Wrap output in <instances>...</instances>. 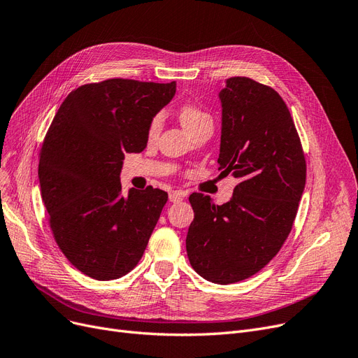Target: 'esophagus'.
Segmentation results:
<instances>
[{"instance_id":"34e87169","label":"esophagus","mask_w":358,"mask_h":358,"mask_svg":"<svg viewBox=\"0 0 358 358\" xmlns=\"http://www.w3.org/2000/svg\"><path fill=\"white\" fill-rule=\"evenodd\" d=\"M184 192H181V190H174V192H171L169 193V200L173 201V203H178V201H181L182 199H184Z\"/></svg>"}]
</instances>
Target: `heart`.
<instances>
[{
  "label": "heart",
  "mask_w": 358,
  "mask_h": 358,
  "mask_svg": "<svg viewBox=\"0 0 358 358\" xmlns=\"http://www.w3.org/2000/svg\"><path fill=\"white\" fill-rule=\"evenodd\" d=\"M178 118L181 121V124L184 126V129L187 130L190 134L193 131H196L197 129H200L201 126H206V124H212V115L201 110L200 106L194 105V103H184L178 108ZM162 126V117L159 114L153 115L148 124V129H146V134L148 138H155L159 134Z\"/></svg>",
  "instance_id": "heart-1"
}]
</instances>
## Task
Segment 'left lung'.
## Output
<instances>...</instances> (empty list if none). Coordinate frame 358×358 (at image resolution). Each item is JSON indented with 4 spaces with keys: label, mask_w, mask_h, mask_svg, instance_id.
Returning <instances> with one entry per match:
<instances>
[{
    "label": "left lung",
    "mask_w": 358,
    "mask_h": 358,
    "mask_svg": "<svg viewBox=\"0 0 358 358\" xmlns=\"http://www.w3.org/2000/svg\"><path fill=\"white\" fill-rule=\"evenodd\" d=\"M221 177L240 182L217 206L193 193L185 247L193 269L215 284H234L265 268L291 232L306 185V158L279 93L248 77L221 90Z\"/></svg>",
    "instance_id": "obj_1"
}]
</instances>
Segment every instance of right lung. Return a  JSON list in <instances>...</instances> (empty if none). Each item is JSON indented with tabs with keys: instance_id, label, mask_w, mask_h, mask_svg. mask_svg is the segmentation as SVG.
<instances>
[{
	"instance_id": "add662e5",
	"label": "right lung",
	"mask_w": 358,
	"mask_h": 358,
	"mask_svg": "<svg viewBox=\"0 0 358 358\" xmlns=\"http://www.w3.org/2000/svg\"><path fill=\"white\" fill-rule=\"evenodd\" d=\"M176 82L108 79L69 93L39 152V184L59 250L85 275L110 281L142 259L168 193L121 194L124 153L142 152L146 129Z\"/></svg>"
}]
</instances>
